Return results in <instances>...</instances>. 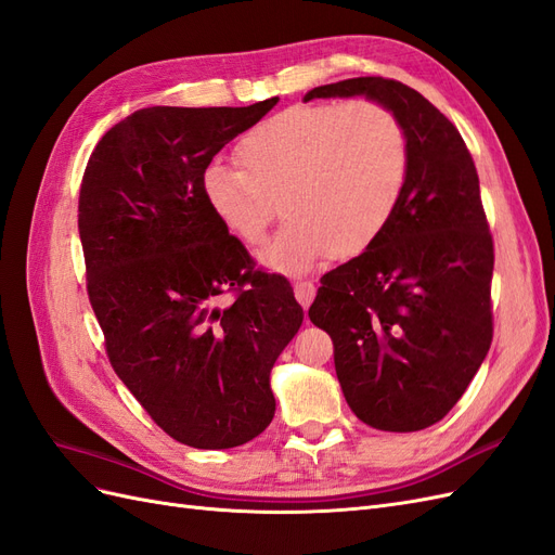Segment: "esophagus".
I'll list each match as a JSON object with an SVG mask.
<instances>
[{"instance_id":"obj_1","label":"esophagus","mask_w":555,"mask_h":555,"mask_svg":"<svg viewBox=\"0 0 555 555\" xmlns=\"http://www.w3.org/2000/svg\"><path fill=\"white\" fill-rule=\"evenodd\" d=\"M294 294H296V300H298V304L308 310V308H310V304L314 300L317 289H314V284H312V282H296V284H294Z\"/></svg>"}]
</instances>
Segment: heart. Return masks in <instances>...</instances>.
<instances>
[{"instance_id":"heart-1","label":"heart","mask_w":555,"mask_h":555,"mask_svg":"<svg viewBox=\"0 0 555 555\" xmlns=\"http://www.w3.org/2000/svg\"><path fill=\"white\" fill-rule=\"evenodd\" d=\"M238 166L210 162L201 194L231 236L259 245L280 210L289 217L259 251L268 271L304 275L328 251L357 257L391 224L410 178L398 117L371 99L294 106L249 129Z\"/></svg>"}]
</instances>
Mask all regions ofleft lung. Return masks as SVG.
I'll return each mask as SVG.
<instances>
[{
  "label": "left lung",
  "mask_w": 555,
  "mask_h": 555,
  "mask_svg": "<svg viewBox=\"0 0 555 555\" xmlns=\"http://www.w3.org/2000/svg\"><path fill=\"white\" fill-rule=\"evenodd\" d=\"M365 96L410 143L405 194L382 236L322 278L310 322L333 340L335 375L363 424L412 433L456 405L493 338V241L459 129L398 80L363 76L310 99Z\"/></svg>",
  "instance_id": "1"
}]
</instances>
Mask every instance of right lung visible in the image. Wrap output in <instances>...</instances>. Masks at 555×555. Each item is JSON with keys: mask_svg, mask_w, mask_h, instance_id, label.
<instances>
[{"mask_svg": "<svg viewBox=\"0 0 555 555\" xmlns=\"http://www.w3.org/2000/svg\"><path fill=\"white\" fill-rule=\"evenodd\" d=\"M275 104L141 108L104 133L80 184L88 294L113 371L194 449L241 447L266 430L271 371L304 324L292 284L251 271L201 194V171ZM227 288L237 300L220 309Z\"/></svg>", "mask_w": 555, "mask_h": 555, "instance_id": "add662e5", "label": "right lung"}]
</instances>
